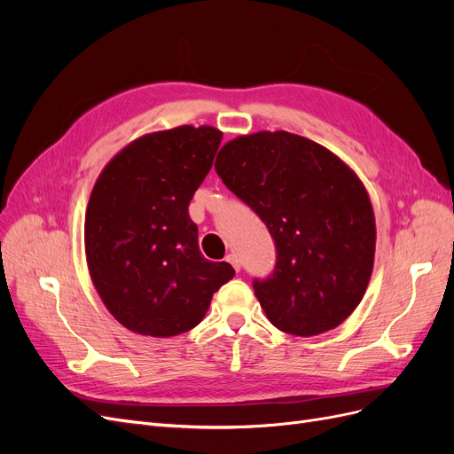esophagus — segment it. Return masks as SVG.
I'll return each instance as SVG.
<instances>
[{
	"label": "esophagus",
	"instance_id": "obj_1",
	"mask_svg": "<svg viewBox=\"0 0 454 454\" xmlns=\"http://www.w3.org/2000/svg\"><path fill=\"white\" fill-rule=\"evenodd\" d=\"M227 261H229V263H231L232 267H235V270H237V272L240 270V267H242V265H240V259H239V255H237V254H229V255H227Z\"/></svg>",
	"mask_w": 454,
	"mask_h": 454
}]
</instances>
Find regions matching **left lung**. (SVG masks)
Masks as SVG:
<instances>
[{"mask_svg": "<svg viewBox=\"0 0 454 454\" xmlns=\"http://www.w3.org/2000/svg\"><path fill=\"white\" fill-rule=\"evenodd\" d=\"M215 172L274 240L277 265L254 280L270 324L310 337L345 322L375 257V215L358 176L329 149L284 130L225 144Z\"/></svg>", "mask_w": 454, "mask_h": 454, "instance_id": "8db88e82", "label": "left lung"}]
</instances>
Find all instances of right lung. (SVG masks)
Returning <instances> with one entry per match:
<instances>
[{
    "label": "right lung",
    "mask_w": 454,
    "mask_h": 454,
    "mask_svg": "<svg viewBox=\"0 0 454 454\" xmlns=\"http://www.w3.org/2000/svg\"><path fill=\"white\" fill-rule=\"evenodd\" d=\"M223 134L177 127L142 136L96 182L85 215L90 278L130 332L172 337L193 329L212 295L235 277L204 259L189 202L210 172Z\"/></svg>",
    "instance_id": "obj_1"
}]
</instances>
